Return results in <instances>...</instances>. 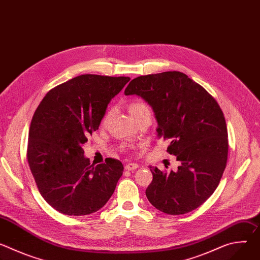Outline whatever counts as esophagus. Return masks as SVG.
Here are the masks:
<instances>
[{
	"label": "esophagus",
	"instance_id": "1",
	"mask_svg": "<svg viewBox=\"0 0 260 260\" xmlns=\"http://www.w3.org/2000/svg\"><path fill=\"white\" fill-rule=\"evenodd\" d=\"M138 168H139L138 164H135V162L126 164L125 167H124V169H125L126 171H134V170H136V169H138Z\"/></svg>",
	"mask_w": 260,
	"mask_h": 260
}]
</instances>
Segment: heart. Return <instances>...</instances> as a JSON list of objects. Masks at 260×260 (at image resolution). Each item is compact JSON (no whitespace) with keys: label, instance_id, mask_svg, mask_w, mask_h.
<instances>
[{"label":"heart","instance_id":"heart-1","mask_svg":"<svg viewBox=\"0 0 260 260\" xmlns=\"http://www.w3.org/2000/svg\"><path fill=\"white\" fill-rule=\"evenodd\" d=\"M128 112L135 121L145 115H150L149 108H148V106L141 100H135L128 104ZM110 115L111 111H108L103 119V123H105L108 120Z\"/></svg>","mask_w":260,"mask_h":260}]
</instances>
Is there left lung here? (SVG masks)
Listing matches in <instances>:
<instances>
[{
  "label": "left lung",
  "instance_id": "left-lung-1",
  "mask_svg": "<svg viewBox=\"0 0 260 260\" xmlns=\"http://www.w3.org/2000/svg\"><path fill=\"white\" fill-rule=\"evenodd\" d=\"M124 94H137L151 106L158 137L171 141L167 151L180 161L176 172L150 167L148 201L170 215L199 208L217 188L228 161V128L218 103L177 71L137 77Z\"/></svg>",
  "mask_w": 260,
  "mask_h": 260
}]
</instances>
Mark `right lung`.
Wrapping results in <instances>:
<instances>
[{"instance_id":"obj_1","label":"right lung","mask_w":260,"mask_h":260,"mask_svg":"<svg viewBox=\"0 0 260 260\" xmlns=\"http://www.w3.org/2000/svg\"><path fill=\"white\" fill-rule=\"evenodd\" d=\"M129 80L80 75L52 88L35 111L26 157L41 196L59 213L89 215L112 197L122 164L110 158L90 165L82 146L99 128L110 101Z\"/></svg>"}]
</instances>
